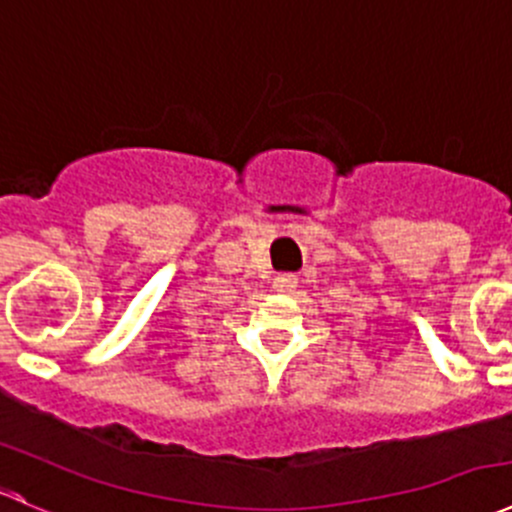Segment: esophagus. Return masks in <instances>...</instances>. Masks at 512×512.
Wrapping results in <instances>:
<instances>
[{
	"label": "esophagus",
	"mask_w": 512,
	"mask_h": 512,
	"mask_svg": "<svg viewBox=\"0 0 512 512\" xmlns=\"http://www.w3.org/2000/svg\"><path fill=\"white\" fill-rule=\"evenodd\" d=\"M296 286L298 278L293 276V273H278V276L273 278V288H276L278 293H291Z\"/></svg>",
	"instance_id": "34e87169"
}]
</instances>
